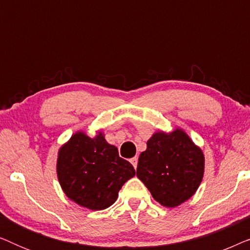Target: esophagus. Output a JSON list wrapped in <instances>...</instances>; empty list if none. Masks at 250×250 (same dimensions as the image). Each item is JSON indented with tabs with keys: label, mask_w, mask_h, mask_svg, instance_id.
<instances>
[{
	"label": "esophagus",
	"mask_w": 250,
	"mask_h": 250,
	"mask_svg": "<svg viewBox=\"0 0 250 250\" xmlns=\"http://www.w3.org/2000/svg\"><path fill=\"white\" fill-rule=\"evenodd\" d=\"M129 162H131L132 165L134 166V168H136V167H138V157H134V158H131V160H129Z\"/></svg>",
	"instance_id": "obj_1"
}]
</instances>
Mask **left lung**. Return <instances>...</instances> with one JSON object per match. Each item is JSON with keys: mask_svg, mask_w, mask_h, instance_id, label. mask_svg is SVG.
Here are the masks:
<instances>
[{"mask_svg": "<svg viewBox=\"0 0 250 250\" xmlns=\"http://www.w3.org/2000/svg\"><path fill=\"white\" fill-rule=\"evenodd\" d=\"M205 172V156L182 128L153 133L139 157L136 176L157 203L174 208L190 199Z\"/></svg>", "mask_w": 250, "mask_h": 250, "instance_id": "1", "label": "left lung"}]
</instances>
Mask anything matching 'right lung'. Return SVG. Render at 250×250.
<instances>
[{
    "instance_id": "obj_1",
    "label": "right lung",
    "mask_w": 250,
    "mask_h": 250,
    "mask_svg": "<svg viewBox=\"0 0 250 250\" xmlns=\"http://www.w3.org/2000/svg\"><path fill=\"white\" fill-rule=\"evenodd\" d=\"M57 175L70 200L102 210L117 200L123 184L135 175V169L105 141L104 133L91 138L78 131L58 151Z\"/></svg>"
}]
</instances>
